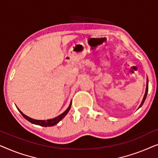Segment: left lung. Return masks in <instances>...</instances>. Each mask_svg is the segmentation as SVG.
<instances>
[{"instance_id":"8db88e82","label":"left lung","mask_w":158,"mask_h":158,"mask_svg":"<svg viewBox=\"0 0 158 158\" xmlns=\"http://www.w3.org/2000/svg\"><path fill=\"white\" fill-rule=\"evenodd\" d=\"M148 81H147V88H146V91H145V94H144V98H143V100H142V103H141V105L139 106V108H140V107L142 106V104H143L144 102V101H145V99H146V97H147V95H148Z\"/></svg>"}]
</instances>
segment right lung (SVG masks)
Here are the masks:
<instances>
[{
	"mask_svg": "<svg viewBox=\"0 0 158 158\" xmlns=\"http://www.w3.org/2000/svg\"><path fill=\"white\" fill-rule=\"evenodd\" d=\"M71 105H72V103H70V106H69V107L67 109V110L64 112H63L62 114H60L57 117L54 118H52V119H48V120H36V119H34V118H31L29 117V116H27V115H25L24 114H23L22 112H21L20 110L19 109V111H20V113L22 114V116L24 117L26 119L29 121V122L32 123V124H36V125H40V126H42V127H52V126H54V125H56L57 124L58 122H60V121H61L62 118H63L64 116H66V114L68 113V111H70V108H71Z\"/></svg>",
	"mask_w": 158,
	"mask_h": 158,
	"instance_id": "add662e5",
	"label": "right lung"
}]
</instances>
